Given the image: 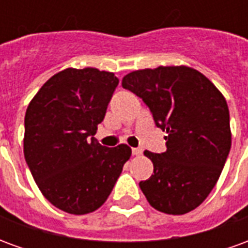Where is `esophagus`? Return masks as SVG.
I'll return each mask as SVG.
<instances>
[{
    "mask_svg": "<svg viewBox=\"0 0 248 248\" xmlns=\"http://www.w3.org/2000/svg\"><path fill=\"white\" fill-rule=\"evenodd\" d=\"M131 153H133V155L140 156V155H142V149H133V150H131Z\"/></svg>",
    "mask_w": 248,
    "mask_h": 248,
    "instance_id": "obj_1",
    "label": "esophagus"
}]
</instances>
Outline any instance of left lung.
I'll return each instance as SVG.
<instances>
[{"label":"left lung","instance_id":"8db88e82","mask_svg":"<svg viewBox=\"0 0 248 248\" xmlns=\"http://www.w3.org/2000/svg\"><path fill=\"white\" fill-rule=\"evenodd\" d=\"M122 87L142 98L156 126L167 133L165 153L145 151L154 165V174L140 182L147 202L171 215L197 208L218 182L231 147L223 94L188 66L131 71Z\"/></svg>","mask_w":248,"mask_h":248}]
</instances>
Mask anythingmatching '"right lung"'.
Returning a JSON list of instances; mask_svg holds the SVG:
<instances>
[{
	"label": "right lung",
	"mask_w": 248,
	"mask_h": 248,
	"mask_svg": "<svg viewBox=\"0 0 248 248\" xmlns=\"http://www.w3.org/2000/svg\"><path fill=\"white\" fill-rule=\"evenodd\" d=\"M118 82L110 71L69 67L26 108L25 159L42 195L65 213L101 207L130 159L127 145L105 147L94 138Z\"/></svg>",
	"instance_id": "1"
}]
</instances>
